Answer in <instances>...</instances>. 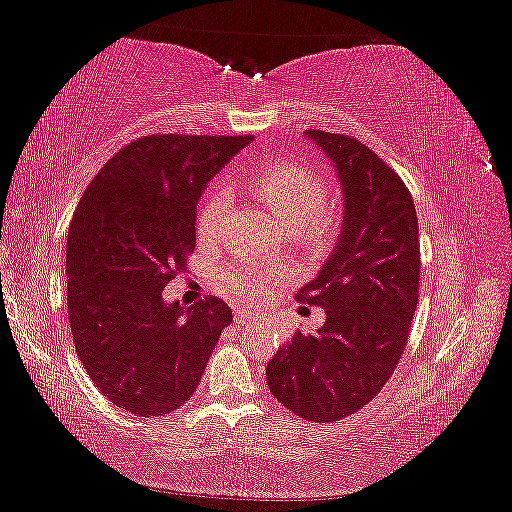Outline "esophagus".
Masks as SVG:
<instances>
[{
	"instance_id": "1",
	"label": "esophagus",
	"mask_w": 512,
	"mask_h": 512,
	"mask_svg": "<svg viewBox=\"0 0 512 512\" xmlns=\"http://www.w3.org/2000/svg\"><path fill=\"white\" fill-rule=\"evenodd\" d=\"M259 318V314H255V311H244V309H235V320L239 325H248V323H255V320Z\"/></svg>"
}]
</instances>
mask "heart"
Segmentation results:
<instances>
[{"label":"heart","instance_id":"b5f03b06","mask_svg":"<svg viewBox=\"0 0 512 512\" xmlns=\"http://www.w3.org/2000/svg\"><path fill=\"white\" fill-rule=\"evenodd\" d=\"M253 187L268 210L291 230L302 228L311 237H323L332 225L325 185L316 171L289 162H273L257 173ZM228 207L230 194L223 187L212 189L198 212V237L210 241L219 235ZM282 280L284 268L275 264L246 262L219 273L221 287L248 302L259 300Z\"/></svg>","mask_w":512,"mask_h":512}]
</instances>
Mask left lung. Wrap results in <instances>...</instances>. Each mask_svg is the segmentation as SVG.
<instances>
[{
  "label": "left lung",
  "instance_id": "obj_1",
  "mask_svg": "<svg viewBox=\"0 0 512 512\" xmlns=\"http://www.w3.org/2000/svg\"><path fill=\"white\" fill-rule=\"evenodd\" d=\"M334 167L341 235L298 300L325 309L316 334H296L266 363L277 402L309 422H334L375 397L400 361L418 307L420 241L400 176L348 135L307 131Z\"/></svg>",
  "mask_w": 512,
  "mask_h": 512
}]
</instances>
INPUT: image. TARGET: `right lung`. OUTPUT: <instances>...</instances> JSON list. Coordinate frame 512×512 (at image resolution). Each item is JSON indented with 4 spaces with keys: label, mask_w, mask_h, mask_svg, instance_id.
Returning a JSON list of instances; mask_svg holds the SVG:
<instances>
[{
    "label": "right lung",
    "mask_w": 512,
    "mask_h": 512,
    "mask_svg": "<svg viewBox=\"0 0 512 512\" xmlns=\"http://www.w3.org/2000/svg\"><path fill=\"white\" fill-rule=\"evenodd\" d=\"M250 137L149 135L110 158L67 235V309L94 386L142 418L187 404L232 311L162 291L196 246V203Z\"/></svg>",
    "instance_id": "obj_1"
}]
</instances>
